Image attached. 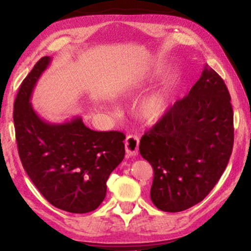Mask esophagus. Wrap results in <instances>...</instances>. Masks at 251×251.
Segmentation results:
<instances>
[{
  "label": "esophagus",
  "instance_id": "obj_1",
  "mask_svg": "<svg viewBox=\"0 0 251 251\" xmlns=\"http://www.w3.org/2000/svg\"><path fill=\"white\" fill-rule=\"evenodd\" d=\"M139 137L136 135H129L127 136L125 140V147H126V153L129 156H136L139 151Z\"/></svg>",
  "mask_w": 251,
  "mask_h": 251
}]
</instances>
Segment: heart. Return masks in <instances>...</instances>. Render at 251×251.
<instances>
[{
	"label": "heart",
	"instance_id": "heart-1",
	"mask_svg": "<svg viewBox=\"0 0 251 251\" xmlns=\"http://www.w3.org/2000/svg\"><path fill=\"white\" fill-rule=\"evenodd\" d=\"M139 87V83H136L129 87L128 93H132ZM168 108V95L166 92L159 90L143 99L140 104L139 112L143 119L148 121H155L161 119Z\"/></svg>",
	"mask_w": 251,
	"mask_h": 251
}]
</instances>
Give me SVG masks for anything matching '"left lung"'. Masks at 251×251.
I'll return each instance as SVG.
<instances>
[{
	"instance_id": "left-lung-1",
	"label": "left lung",
	"mask_w": 251,
	"mask_h": 251,
	"mask_svg": "<svg viewBox=\"0 0 251 251\" xmlns=\"http://www.w3.org/2000/svg\"><path fill=\"white\" fill-rule=\"evenodd\" d=\"M233 142L230 94L219 74L206 65L189 94L140 140L141 156L154 170L153 204L179 212L201 201L225 172Z\"/></svg>"
}]
</instances>
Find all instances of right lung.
Returning a JSON list of instances; mask_svg holds the SVG:
<instances>
[{"mask_svg": "<svg viewBox=\"0 0 251 251\" xmlns=\"http://www.w3.org/2000/svg\"><path fill=\"white\" fill-rule=\"evenodd\" d=\"M51 58H41L20 85L14 124L23 166L36 189L52 206L86 214L102 202L106 180L125 156V135L96 131L81 116L51 123L36 113L32 93Z\"/></svg>", "mask_w": 251, "mask_h": 251, "instance_id": "add662e5", "label": "right lung"}]
</instances>
